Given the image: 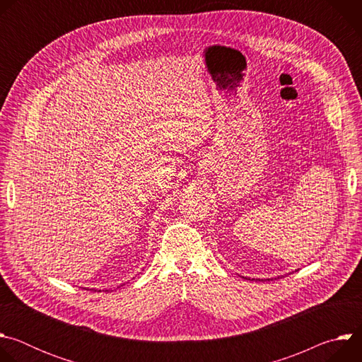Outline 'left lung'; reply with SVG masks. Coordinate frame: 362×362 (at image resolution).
Segmentation results:
<instances>
[{"mask_svg": "<svg viewBox=\"0 0 362 362\" xmlns=\"http://www.w3.org/2000/svg\"><path fill=\"white\" fill-rule=\"evenodd\" d=\"M268 281H269V279H268Z\"/></svg>", "mask_w": 362, "mask_h": 362, "instance_id": "obj_1", "label": "left lung"}]
</instances>
